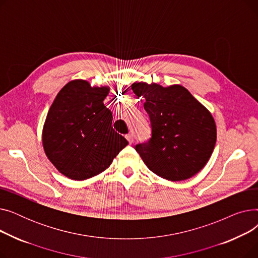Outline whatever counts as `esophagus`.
Returning <instances> with one entry per match:
<instances>
[{
    "instance_id": "obj_1",
    "label": "esophagus",
    "mask_w": 258,
    "mask_h": 258,
    "mask_svg": "<svg viewBox=\"0 0 258 258\" xmlns=\"http://www.w3.org/2000/svg\"><path fill=\"white\" fill-rule=\"evenodd\" d=\"M126 139H127V141H128V143L130 144H132L133 142H134V136H133V134H128V135H126Z\"/></svg>"
}]
</instances>
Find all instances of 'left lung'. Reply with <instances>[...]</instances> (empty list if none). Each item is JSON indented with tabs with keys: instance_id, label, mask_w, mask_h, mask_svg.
<instances>
[{
	"instance_id": "1",
	"label": "left lung",
	"mask_w": 258,
	"mask_h": 258,
	"mask_svg": "<svg viewBox=\"0 0 258 258\" xmlns=\"http://www.w3.org/2000/svg\"><path fill=\"white\" fill-rule=\"evenodd\" d=\"M132 90L144 100L152 137L136 145L145 165L169 181L191 178L206 165L216 142L211 113L187 89L135 83Z\"/></svg>"
}]
</instances>
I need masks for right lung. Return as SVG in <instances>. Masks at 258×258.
<instances>
[{
  "mask_svg": "<svg viewBox=\"0 0 258 258\" xmlns=\"http://www.w3.org/2000/svg\"><path fill=\"white\" fill-rule=\"evenodd\" d=\"M110 89L83 79L68 83L54 99L43 128V146L57 170L86 180L111 165L128 144L113 130V114L103 104Z\"/></svg>",
  "mask_w": 258,
  "mask_h": 258,
  "instance_id": "add662e5",
  "label": "right lung"
}]
</instances>
